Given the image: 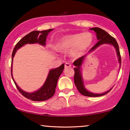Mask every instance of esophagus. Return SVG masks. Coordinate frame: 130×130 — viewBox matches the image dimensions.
<instances>
[{"mask_svg":"<svg viewBox=\"0 0 130 130\" xmlns=\"http://www.w3.org/2000/svg\"><path fill=\"white\" fill-rule=\"evenodd\" d=\"M71 67V65H70V64H69V63H66V64H65V66H64V67H65V69L69 68V67Z\"/></svg>","mask_w":130,"mask_h":130,"instance_id":"34e87169","label":"esophagus"}]
</instances>
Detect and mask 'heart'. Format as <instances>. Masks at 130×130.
<instances>
[{
	"label": "heart",
	"instance_id": "b5f03b06",
	"mask_svg": "<svg viewBox=\"0 0 130 130\" xmlns=\"http://www.w3.org/2000/svg\"><path fill=\"white\" fill-rule=\"evenodd\" d=\"M94 37L90 32L67 35L58 39L56 43V49L62 53L70 51L73 58H79L91 47Z\"/></svg>",
	"mask_w": 130,
	"mask_h": 130
}]
</instances>
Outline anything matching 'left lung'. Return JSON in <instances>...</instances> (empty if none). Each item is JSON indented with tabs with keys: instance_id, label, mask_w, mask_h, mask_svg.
I'll return each mask as SVG.
<instances>
[{
	"instance_id": "1",
	"label": "left lung",
	"mask_w": 130,
	"mask_h": 130,
	"mask_svg": "<svg viewBox=\"0 0 130 130\" xmlns=\"http://www.w3.org/2000/svg\"><path fill=\"white\" fill-rule=\"evenodd\" d=\"M90 29L93 30L96 32V38L97 40H98V42L88 51V54H85L84 56L81 57L79 58H78L73 62V64L75 67L74 68V82L75 83V85L77 88V90L82 95L86 96H89V97H98L101 96L105 95L107 93H108L110 90L112 89L111 88L109 90L106 91L104 93H93V92H90L88 91L86 89V88L85 87L84 83H83V79L82 77V64L84 62L85 58L87 57V55L89 53H92V51H95L98 47H99L102 44H110V45H113L114 47L115 50L117 52V55L118 57V60L120 63V67H121V56L120 53V49H119L118 44L117 43V41L115 39L111 36L109 34L106 32L105 31L101 29L100 28L95 27L90 28Z\"/></svg>"
}]
</instances>
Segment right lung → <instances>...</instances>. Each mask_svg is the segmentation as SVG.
<instances>
[{
    "instance_id": "right-lung-1",
    "label": "right lung",
    "mask_w": 130,
    "mask_h": 130,
    "mask_svg": "<svg viewBox=\"0 0 130 130\" xmlns=\"http://www.w3.org/2000/svg\"><path fill=\"white\" fill-rule=\"evenodd\" d=\"M54 29H50L44 31H34L28 34L25 36L23 37L18 43L16 44L15 47L14 48L13 53L12 54V64H11V75L12 79L15 83L17 88L19 92L23 96L26 98L31 99L34 101H44L51 98L54 95L55 90H56L57 83L58 78L63 72L64 68V64H63L57 68L51 69L48 74V76L46 79L44 85L41 88L36 90L35 92H27L24 91L19 88L18 85L15 82V80L12 75V63H13V57L15 56V53L21 47L27 44H37L38 43L42 46L45 45L46 39L49 32Z\"/></svg>"
}]
</instances>
